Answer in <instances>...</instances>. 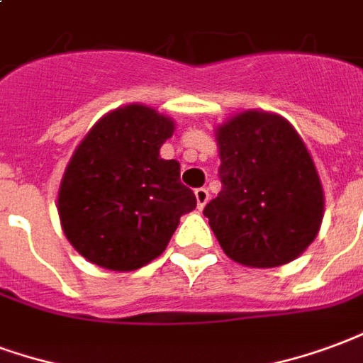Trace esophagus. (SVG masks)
Returning <instances> with one entry per match:
<instances>
[{"label": "esophagus", "instance_id": "34e87169", "mask_svg": "<svg viewBox=\"0 0 363 363\" xmlns=\"http://www.w3.org/2000/svg\"><path fill=\"white\" fill-rule=\"evenodd\" d=\"M195 197H197V207L203 208L211 199V193H208L207 187H199V189H195Z\"/></svg>", "mask_w": 363, "mask_h": 363}]
</instances>
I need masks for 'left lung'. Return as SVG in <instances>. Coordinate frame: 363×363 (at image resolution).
I'll return each mask as SVG.
<instances>
[{"mask_svg": "<svg viewBox=\"0 0 363 363\" xmlns=\"http://www.w3.org/2000/svg\"><path fill=\"white\" fill-rule=\"evenodd\" d=\"M216 139L222 191L203 214L224 253L257 269L294 261L315 240L325 205L300 135L280 116L243 112Z\"/></svg>", "mask_w": 363, "mask_h": 363, "instance_id": "left-lung-1", "label": "left lung"}]
</instances>
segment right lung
Here are the masks:
<instances>
[{"instance_id":"1","label":"right lung","mask_w":363,"mask_h":363,"mask_svg":"<svg viewBox=\"0 0 363 363\" xmlns=\"http://www.w3.org/2000/svg\"><path fill=\"white\" fill-rule=\"evenodd\" d=\"M174 121L152 108H118L92 127L63 174L57 211L84 259L135 271L156 259L179 218L197 207L179 182V162L160 158Z\"/></svg>"}]
</instances>
